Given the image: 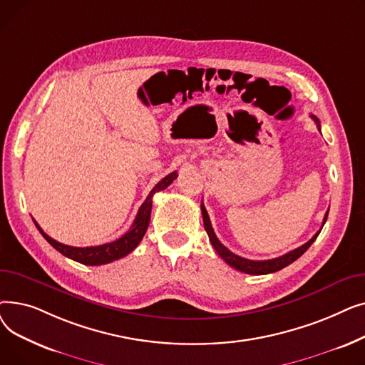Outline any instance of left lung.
<instances>
[{"label": "left lung", "mask_w": 365, "mask_h": 365, "mask_svg": "<svg viewBox=\"0 0 365 365\" xmlns=\"http://www.w3.org/2000/svg\"><path fill=\"white\" fill-rule=\"evenodd\" d=\"M311 117H312V120L317 123L318 130H321V128H319V121H318V118L315 117V115H311ZM201 213H202L204 227H205V231H207V234H208V238H210V241H212V245L215 247V250L217 252V255H219L229 266L235 267L237 271L244 272V274H252V275L272 274V272H277V271L282 269V267H285V266H289L290 263H293L294 260H297L306 250H308V248H309V247L312 245V242L317 240V237L319 235L321 229H322V227H321L319 231H318L308 242H304L303 245L297 247L296 250H292V252H289V253H285L284 256H279V257H275V259H269V260H250V259H244V257H241V256L234 255L231 250H227V248L217 240V237H216V234H215V231H213L212 222H210V217H208V213H207V210H205L204 204H201ZM327 216H329V212L325 213V216H324L322 226H324L325 220H327Z\"/></svg>", "instance_id": "left-lung-1"}]
</instances>
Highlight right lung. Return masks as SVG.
I'll use <instances>...</instances> for the list:
<instances>
[{
	"mask_svg": "<svg viewBox=\"0 0 365 365\" xmlns=\"http://www.w3.org/2000/svg\"><path fill=\"white\" fill-rule=\"evenodd\" d=\"M178 178V173L173 171L170 173L168 176H165L163 180H160L153 189L149 192L148 198L145 200V202L140 205L139 212L136 219H134L131 227L128 229V232H125L121 238L115 240L112 242L108 244H102V245H94V247H71V245H65L59 241L53 240L51 237H48L43 229L40 227L35 220V226L38 231L41 232V235L47 240V242L50 245H53L57 252L62 253L63 256L75 260V262H80L83 264H88V266H99V264H106L110 263L113 260H118L124 256H127L128 253H131L134 248L139 245V242L142 241L149 220H150V210H152V197L155 195L160 190H164L168 185L173 183Z\"/></svg>",
	"mask_w": 365,
	"mask_h": 365,
	"instance_id": "obj_1",
	"label": "right lung"
}]
</instances>
